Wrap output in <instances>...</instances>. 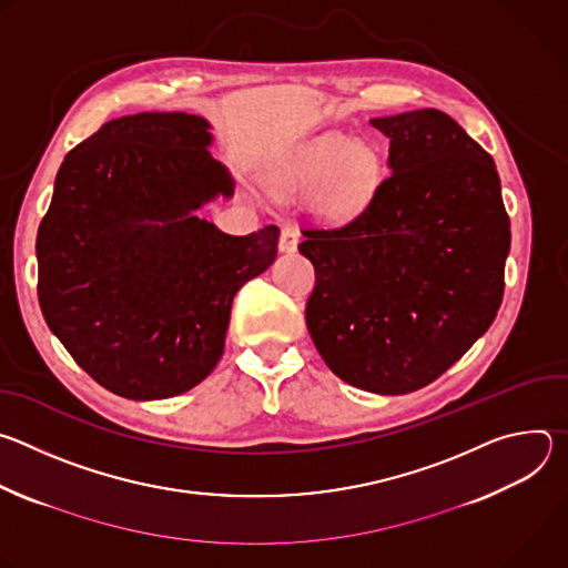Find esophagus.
<instances>
[{
    "label": "esophagus",
    "mask_w": 568,
    "mask_h": 568,
    "mask_svg": "<svg viewBox=\"0 0 568 568\" xmlns=\"http://www.w3.org/2000/svg\"><path fill=\"white\" fill-rule=\"evenodd\" d=\"M296 245H298V231L292 226H283L281 237H278V250L285 254H292V252H296Z\"/></svg>",
    "instance_id": "1"
}]
</instances>
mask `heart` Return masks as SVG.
I'll return each mask as SVG.
<instances>
[{
	"label": "heart",
	"instance_id": "1",
	"mask_svg": "<svg viewBox=\"0 0 568 568\" xmlns=\"http://www.w3.org/2000/svg\"><path fill=\"white\" fill-rule=\"evenodd\" d=\"M377 173L379 164L371 148L351 143L342 134H323L294 159L285 184L307 189L318 181L316 206L331 215H346L366 200Z\"/></svg>",
	"mask_w": 568,
	"mask_h": 568
}]
</instances>
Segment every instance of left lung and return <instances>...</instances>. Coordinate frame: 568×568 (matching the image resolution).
Listing matches in <instances>:
<instances>
[{"mask_svg":"<svg viewBox=\"0 0 568 568\" xmlns=\"http://www.w3.org/2000/svg\"><path fill=\"white\" fill-rule=\"evenodd\" d=\"M390 139L386 175L346 224H305L314 265L310 337L344 382L384 395L440 377L493 326L510 217L495 159L449 114L373 119Z\"/></svg>","mask_w":568,"mask_h":568,"instance_id":"1","label":"left lung"}]
</instances>
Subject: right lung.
I'll return each instance as SVG.
<instances>
[{
	"label": "right lung",
	"mask_w": 568,
	"mask_h": 568,
	"mask_svg": "<svg viewBox=\"0 0 568 568\" xmlns=\"http://www.w3.org/2000/svg\"><path fill=\"white\" fill-rule=\"evenodd\" d=\"M202 116L141 112L67 152L40 222L38 301L73 362L128 399L200 384L235 292L276 258L278 226L222 233L195 211L233 182Z\"/></svg>",
	"instance_id": "obj_1"
}]
</instances>
